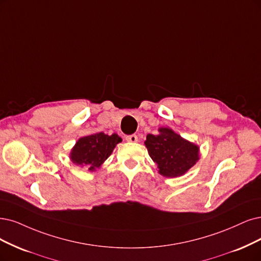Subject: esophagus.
<instances>
[{
    "label": "esophagus",
    "mask_w": 261,
    "mask_h": 261,
    "mask_svg": "<svg viewBox=\"0 0 261 261\" xmlns=\"http://www.w3.org/2000/svg\"><path fill=\"white\" fill-rule=\"evenodd\" d=\"M125 140H127L128 142H131V143H136V142H138V137L136 136V134H131V136L125 137Z\"/></svg>",
    "instance_id": "obj_1"
}]
</instances>
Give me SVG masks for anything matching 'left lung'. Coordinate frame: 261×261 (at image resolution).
<instances>
[{"label":"left lung","mask_w":261,"mask_h":261,"mask_svg":"<svg viewBox=\"0 0 261 261\" xmlns=\"http://www.w3.org/2000/svg\"><path fill=\"white\" fill-rule=\"evenodd\" d=\"M159 174L166 177H179L187 173L200 158V147L173 131L161 127L157 134H147L144 142Z\"/></svg>","instance_id":"left-lung-1"}]
</instances>
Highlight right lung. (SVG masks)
I'll return each instance as SVG.
<instances>
[{
    "mask_svg": "<svg viewBox=\"0 0 261 261\" xmlns=\"http://www.w3.org/2000/svg\"><path fill=\"white\" fill-rule=\"evenodd\" d=\"M122 140L118 134L112 136L103 132L90 134L77 140L71 149L70 159L76 166L93 172L108 159L118 143Z\"/></svg>",
    "mask_w": 261,
    "mask_h": 261,
    "instance_id": "add662e5",
    "label": "right lung"
}]
</instances>
